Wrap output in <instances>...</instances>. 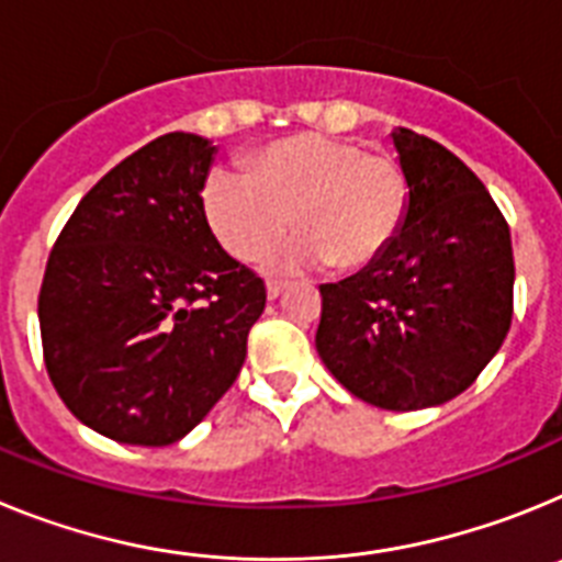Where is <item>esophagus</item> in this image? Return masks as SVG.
<instances>
[{
  "label": "esophagus",
  "instance_id": "obj_1",
  "mask_svg": "<svg viewBox=\"0 0 562 562\" xmlns=\"http://www.w3.org/2000/svg\"><path fill=\"white\" fill-rule=\"evenodd\" d=\"M284 286L286 284H281V281H267V297H270V301H276V297L284 292Z\"/></svg>",
  "mask_w": 562,
  "mask_h": 562
}]
</instances>
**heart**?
<instances>
[{"mask_svg":"<svg viewBox=\"0 0 562 562\" xmlns=\"http://www.w3.org/2000/svg\"><path fill=\"white\" fill-rule=\"evenodd\" d=\"M250 172L213 168L202 188L207 225L238 261L265 256L295 222L301 236L278 267L362 270L389 250L408 211V177L394 157L329 134L272 143Z\"/></svg>","mask_w":562,"mask_h":562,"instance_id":"1","label":"heart"}]
</instances>
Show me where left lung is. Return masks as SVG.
<instances>
[{
  "instance_id": "1",
  "label": "left lung",
  "mask_w": 562,
  "mask_h": 562,
  "mask_svg": "<svg viewBox=\"0 0 562 562\" xmlns=\"http://www.w3.org/2000/svg\"><path fill=\"white\" fill-rule=\"evenodd\" d=\"M408 211L374 265L321 284L326 369L385 411L434 408L470 389L513 324L515 261L498 205L453 151L394 128Z\"/></svg>"
}]
</instances>
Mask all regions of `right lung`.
<instances>
[{"instance_id":"1","label":"right lung","mask_w":562,"mask_h":562,"mask_svg":"<svg viewBox=\"0 0 562 562\" xmlns=\"http://www.w3.org/2000/svg\"><path fill=\"white\" fill-rule=\"evenodd\" d=\"M220 148L162 134L78 202L38 295L44 362L72 416L121 445L191 434L241 371L267 304L202 211Z\"/></svg>"}]
</instances>
